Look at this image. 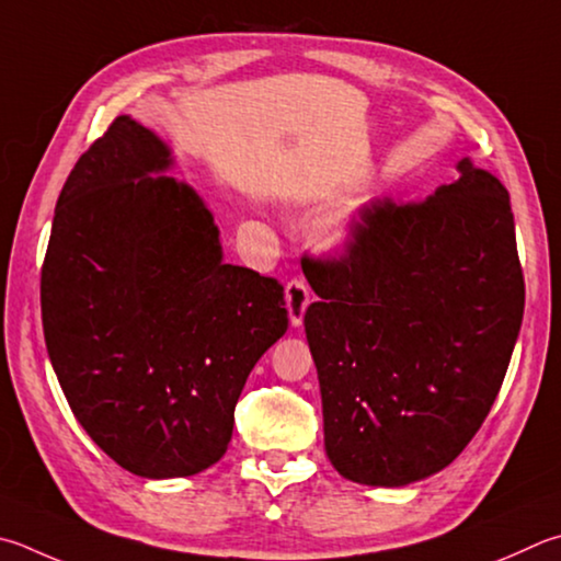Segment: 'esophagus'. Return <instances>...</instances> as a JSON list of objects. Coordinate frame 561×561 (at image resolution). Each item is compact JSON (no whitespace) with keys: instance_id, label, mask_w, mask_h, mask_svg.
<instances>
[{"instance_id":"esophagus-1","label":"esophagus","mask_w":561,"mask_h":561,"mask_svg":"<svg viewBox=\"0 0 561 561\" xmlns=\"http://www.w3.org/2000/svg\"><path fill=\"white\" fill-rule=\"evenodd\" d=\"M284 299H287V311H289V321L294 329L301 325L304 321V313H307V307L311 301V294L309 287L304 279H291L287 282V289H284Z\"/></svg>"}]
</instances>
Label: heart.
<instances>
[{
  "mask_svg": "<svg viewBox=\"0 0 561 561\" xmlns=\"http://www.w3.org/2000/svg\"><path fill=\"white\" fill-rule=\"evenodd\" d=\"M343 240H345V228H343V222H335V226H331L329 230H325V245H329V248L341 245Z\"/></svg>",
  "mask_w": 561,
  "mask_h": 561,
  "instance_id": "heart-1",
  "label": "heart"
}]
</instances>
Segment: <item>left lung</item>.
Returning a JSON list of instances; mask_svg holds the SVG:
<instances>
[{
  "mask_svg": "<svg viewBox=\"0 0 561 561\" xmlns=\"http://www.w3.org/2000/svg\"><path fill=\"white\" fill-rule=\"evenodd\" d=\"M456 169L430 198L365 206L341 257L304 272L325 456L353 483L449 466L511 365L525 309L511 196L471 159Z\"/></svg>",
  "mask_w": 561,
  "mask_h": 561,
  "instance_id": "obj_1",
  "label": "left lung"
}]
</instances>
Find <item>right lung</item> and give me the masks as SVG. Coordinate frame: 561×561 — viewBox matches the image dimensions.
<instances>
[{"label": "right lung", "mask_w": 561, "mask_h": 561, "mask_svg": "<svg viewBox=\"0 0 561 561\" xmlns=\"http://www.w3.org/2000/svg\"><path fill=\"white\" fill-rule=\"evenodd\" d=\"M127 115L64 183L41 267L50 365L76 420L141 478L226 454L250 370L289 325L284 287L222 262L213 213Z\"/></svg>", "instance_id": "1"}]
</instances>
